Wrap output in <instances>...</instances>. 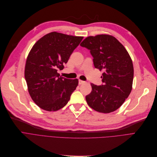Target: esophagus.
I'll list each match as a JSON object with an SVG mask.
<instances>
[{"instance_id":"1","label":"esophagus","mask_w":157,"mask_h":157,"mask_svg":"<svg viewBox=\"0 0 157 157\" xmlns=\"http://www.w3.org/2000/svg\"><path fill=\"white\" fill-rule=\"evenodd\" d=\"M85 83V81H83L82 80H78V84L80 85V84H84Z\"/></svg>"}]
</instances>
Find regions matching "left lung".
I'll use <instances>...</instances> for the list:
<instances>
[{"instance_id": "left-lung-1", "label": "left lung", "mask_w": 157, "mask_h": 157, "mask_svg": "<svg viewBox=\"0 0 157 157\" xmlns=\"http://www.w3.org/2000/svg\"><path fill=\"white\" fill-rule=\"evenodd\" d=\"M80 46L90 50L96 68L103 70L101 86L91 84L92 91L86 96L88 105L102 113L120 107L131 93L133 79L132 60L127 50L114 36H89Z\"/></svg>"}]
</instances>
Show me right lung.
Returning <instances> with one entry per match:
<instances>
[{
    "label": "right lung",
    "instance_id": "add662e5",
    "mask_svg": "<svg viewBox=\"0 0 157 157\" xmlns=\"http://www.w3.org/2000/svg\"><path fill=\"white\" fill-rule=\"evenodd\" d=\"M83 38L52 32L43 36L30 51L25 78L30 96L41 109L56 111L70 100L78 80L61 77L57 70H63Z\"/></svg>",
    "mask_w": 157,
    "mask_h": 157
}]
</instances>
